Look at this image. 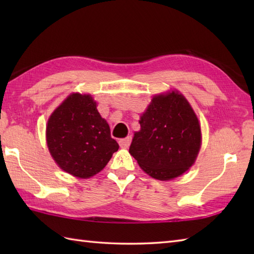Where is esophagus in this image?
Returning a JSON list of instances; mask_svg holds the SVG:
<instances>
[{
  "mask_svg": "<svg viewBox=\"0 0 254 254\" xmlns=\"http://www.w3.org/2000/svg\"><path fill=\"white\" fill-rule=\"evenodd\" d=\"M131 144V136H127L124 138L119 139V145H120L121 148H127Z\"/></svg>",
  "mask_w": 254,
  "mask_h": 254,
  "instance_id": "1",
  "label": "esophagus"
}]
</instances>
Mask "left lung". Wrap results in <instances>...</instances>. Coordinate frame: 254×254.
<instances>
[{
  "instance_id": "left-lung-1",
  "label": "left lung",
  "mask_w": 254,
  "mask_h": 254,
  "mask_svg": "<svg viewBox=\"0 0 254 254\" xmlns=\"http://www.w3.org/2000/svg\"><path fill=\"white\" fill-rule=\"evenodd\" d=\"M130 153L149 177L169 181L195 163L202 145L201 124L179 90L154 95L139 117Z\"/></svg>"
}]
</instances>
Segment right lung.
Instances as JSON below:
<instances>
[{
  "label": "right lung",
  "instance_id": "right-lung-1",
  "mask_svg": "<svg viewBox=\"0 0 254 254\" xmlns=\"http://www.w3.org/2000/svg\"><path fill=\"white\" fill-rule=\"evenodd\" d=\"M46 142L56 164L78 179L98 174L119 149L90 94L72 93L56 108L48 119Z\"/></svg>",
  "mask_w": 254,
  "mask_h": 254
}]
</instances>
